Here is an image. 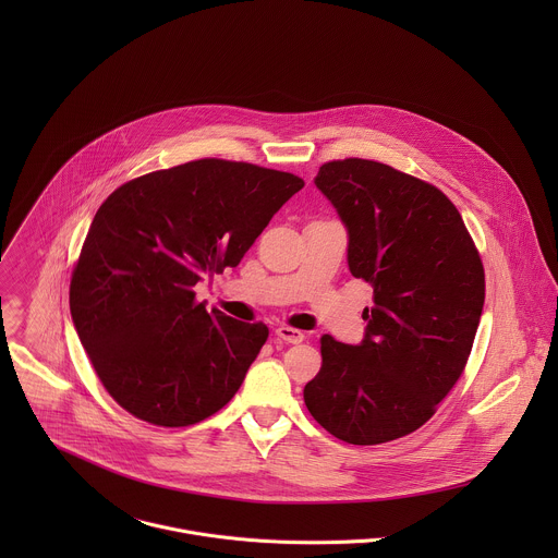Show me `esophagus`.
<instances>
[{"label":"esophagus","instance_id":"esophagus-1","mask_svg":"<svg viewBox=\"0 0 558 558\" xmlns=\"http://www.w3.org/2000/svg\"><path fill=\"white\" fill-rule=\"evenodd\" d=\"M275 335H277L281 341H286V343H301V341L305 339V332H301V330H296V328H290V326H279V328L275 330Z\"/></svg>","mask_w":558,"mask_h":558}]
</instances>
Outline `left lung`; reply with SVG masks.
I'll use <instances>...</instances> for the list:
<instances>
[{
	"label": "left lung",
	"instance_id": "left-lung-1",
	"mask_svg": "<svg viewBox=\"0 0 558 558\" xmlns=\"http://www.w3.org/2000/svg\"><path fill=\"white\" fill-rule=\"evenodd\" d=\"M316 186L348 232V268L374 288L359 345L322 337V369L303 396L350 445L418 429L469 361L485 275L458 208L436 186L376 160H332Z\"/></svg>",
	"mask_w": 558,
	"mask_h": 558
}]
</instances>
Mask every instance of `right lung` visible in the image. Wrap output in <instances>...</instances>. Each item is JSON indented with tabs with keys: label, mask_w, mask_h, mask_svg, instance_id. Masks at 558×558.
<instances>
[{
	"label": "right lung",
	"mask_w": 558,
	"mask_h": 558,
	"mask_svg": "<svg viewBox=\"0 0 558 558\" xmlns=\"http://www.w3.org/2000/svg\"><path fill=\"white\" fill-rule=\"evenodd\" d=\"M305 182L234 160H191L116 189L71 279V316L100 383L133 416L186 427L221 410L268 328L206 312L204 277L239 266Z\"/></svg>",
	"instance_id": "1"
}]
</instances>
